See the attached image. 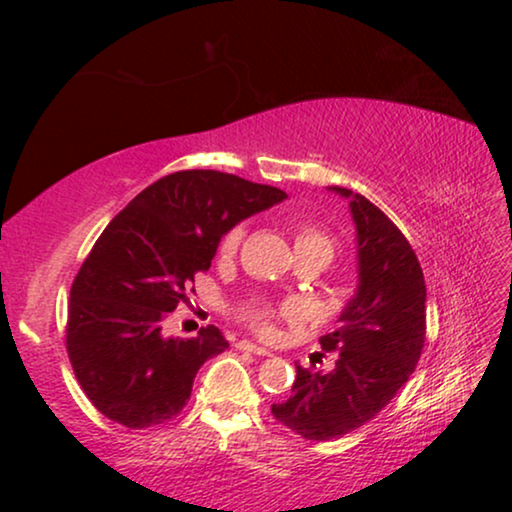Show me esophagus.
Returning <instances> with one entry per match:
<instances>
[{"instance_id":"1","label":"esophagus","mask_w":512,"mask_h":512,"mask_svg":"<svg viewBox=\"0 0 512 512\" xmlns=\"http://www.w3.org/2000/svg\"><path fill=\"white\" fill-rule=\"evenodd\" d=\"M236 349L250 351V354H255V356H269V351L264 349V346H257V344H252V342H238Z\"/></svg>"}]
</instances>
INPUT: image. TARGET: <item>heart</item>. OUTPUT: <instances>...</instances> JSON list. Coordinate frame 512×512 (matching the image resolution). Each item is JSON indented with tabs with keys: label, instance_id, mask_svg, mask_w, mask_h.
Returning a JSON list of instances; mask_svg holds the SVG:
<instances>
[{
	"label": "heart",
	"instance_id": "heart-1",
	"mask_svg": "<svg viewBox=\"0 0 512 512\" xmlns=\"http://www.w3.org/2000/svg\"><path fill=\"white\" fill-rule=\"evenodd\" d=\"M243 240H245V226L228 228L219 243V255L233 257L240 250V245H243ZM296 252L298 257L303 255L320 257L327 267V264L332 262L334 252H337V243H334L330 233H327L322 226H317V223H298ZM298 317H301V305L293 301H284V303L255 301V303L243 305V308L238 310V320L264 339H274L276 334H279L281 322L298 320Z\"/></svg>",
	"mask_w": 512,
	"mask_h": 512
}]
</instances>
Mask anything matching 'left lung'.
I'll return each mask as SVG.
<instances>
[{
  "label": "left lung",
  "instance_id": "1",
  "mask_svg": "<svg viewBox=\"0 0 512 512\" xmlns=\"http://www.w3.org/2000/svg\"><path fill=\"white\" fill-rule=\"evenodd\" d=\"M332 190L349 199L358 233V291L337 330L320 337L322 349L337 351V366H296L291 397L272 404L274 419L308 440L368 424L407 383L426 342V281L409 240L363 195Z\"/></svg>",
  "mask_w": 512,
  "mask_h": 512
}]
</instances>
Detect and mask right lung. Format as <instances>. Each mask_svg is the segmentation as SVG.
<instances>
[{
	"label": "right lung",
	"instance_id": "add662e5",
	"mask_svg": "<svg viewBox=\"0 0 512 512\" xmlns=\"http://www.w3.org/2000/svg\"><path fill=\"white\" fill-rule=\"evenodd\" d=\"M284 197L231 173L178 170L105 226L74 276L64 332L76 380L103 416L139 431L180 414L197 370L228 342L214 325L166 339L163 320L195 291L223 233Z\"/></svg>",
	"mask_w": 512,
	"mask_h": 512
}]
</instances>
